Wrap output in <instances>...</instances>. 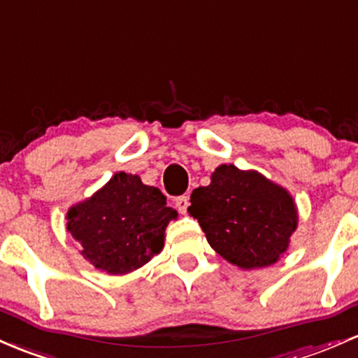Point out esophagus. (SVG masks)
Wrapping results in <instances>:
<instances>
[{"mask_svg": "<svg viewBox=\"0 0 358 358\" xmlns=\"http://www.w3.org/2000/svg\"><path fill=\"white\" fill-rule=\"evenodd\" d=\"M175 206H176V209H178L180 214H187L188 206H190V200H188V197L183 195V197H178L175 200Z\"/></svg>", "mask_w": 358, "mask_h": 358, "instance_id": "esophagus-1", "label": "esophagus"}]
</instances>
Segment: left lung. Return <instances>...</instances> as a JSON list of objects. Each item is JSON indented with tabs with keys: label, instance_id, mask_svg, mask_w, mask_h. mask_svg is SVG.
<instances>
[{
	"label": "left lung",
	"instance_id": "8db88e82",
	"mask_svg": "<svg viewBox=\"0 0 358 358\" xmlns=\"http://www.w3.org/2000/svg\"><path fill=\"white\" fill-rule=\"evenodd\" d=\"M197 219L215 253L243 270L270 266L287 253L299 214L287 188L257 170L221 164L207 187L190 195Z\"/></svg>",
	"mask_w": 358,
	"mask_h": 358
}]
</instances>
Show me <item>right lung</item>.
<instances>
[{"label":"right lung","mask_w":358,"mask_h":358,"mask_svg":"<svg viewBox=\"0 0 358 358\" xmlns=\"http://www.w3.org/2000/svg\"><path fill=\"white\" fill-rule=\"evenodd\" d=\"M178 212L166 207L159 188L141 176L117 171L92 197L69 207V234L90 265L108 275L141 268L164 246V231Z\"/></svg>","instance_id":"add662e5"}]
</instances>
